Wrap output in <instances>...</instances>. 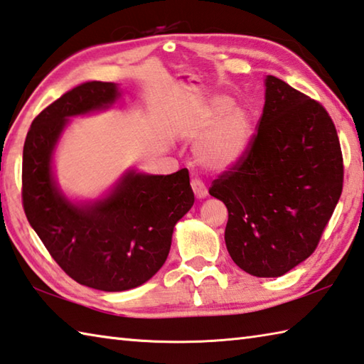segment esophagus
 I'll list each match as a JSON object with an SVG mask.
<instances>
[{
    "instance_id": "esophagus-1",
    "label": "esophagus",
    "mask_w": 364,
    "mask_h": 364,
    "mask_svg": "<svg viewBox=\"0 0 364 364\" xmlns=\"http://www.w3.org/2000/svg\"><path fill=\"white\" fill-rule=\"evenodd\" d=\"M191 186H193V191L197 199H203V197H207V188H205V184L202 183V180H199V178H193V180H191Z\"/></svg>"
}]
</instances>
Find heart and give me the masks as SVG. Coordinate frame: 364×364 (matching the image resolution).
I'll return each instance as SVG.
<instances>
[{
	"mask_svg": "<svg viewBox=\"0 0 364 364\" xmlns=\"http://www.w3.org/2000/svg\"><path fill=\"white\" fill-rule=\"evenodd\" d=\"M197 143L196 157L203 167L226 170L239 162L253 140V122L245 108L234 107L226 95L211 97L189 127Z\"/></svg>",
	"mask_w": 364,
	"mask_h": 364,
	"instance_id": "heart-1",
	"label": "heart"
}]
</instances>
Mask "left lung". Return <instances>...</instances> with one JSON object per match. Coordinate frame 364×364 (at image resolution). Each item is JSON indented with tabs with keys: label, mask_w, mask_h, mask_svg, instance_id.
<instances>
[{
	"label": "left lung",
	"mask_w": 364,
	"mask_h": 364,
	"mask_svg": "<svg viewBox=\"0 0 364 364\" xmlns=\"http://www.w3.org/2000/svg\"><path fill=\"white\" fill-rule=\"evenodd\" d=\"M343 161L321 103L275 76L245 156L211 183L229 220L232 261L255 277H280L314 253L339 202Z\"/></svg>",
	"instance_id": "1"
}]
</instances>
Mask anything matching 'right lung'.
I'll return each mask as SVG.
<instances>
[{
  "instance_id": "add662e5",
  "label": "right lung",
  "mask_w": 364,
  "mask_h": 364,
  "mask_svg": "<svg viewBox=\"0 0 364 364\" xmlns=\"http://www.w3.org/2000/svg\"><path fill=\"white\" fill-rule=\"evenodd\" d=\"M113 82L76 85L39 113L26 134L22 203L26 220L65 274L100 291L148 282L167 259L175 224L194 203L188 168L171 175L127 171L108 197L73 203L52 176V153L68 117L108 108Z\"/></svg>"
}]
</instances>
